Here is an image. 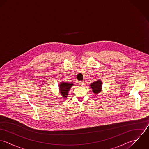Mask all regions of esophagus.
Listing matches in <instances>:
<instances>
[{
  "instance_id": "1",
  "label": "esophagus",
  "mask_w": 149,
  "mask_h": 149,
  "mask_svg": "<svg viewBox=\"0 0 149 149\" xmlns=\"http://www.w3.org/2000/svg\"><path fill=\"white\" fill-rule=\"evenodd\" d=\"M84 81H79V85H80V86H83V85H84Z\"/></svg>"
}]
</instances>
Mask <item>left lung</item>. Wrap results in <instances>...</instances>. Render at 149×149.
I'll list each match as a JSON object with an SVG mask.
<instances>
[{"label": "left lung", "mask_w": 149, "mask_h": 149, "mask_svg": "<svg viewBox=\"0 0 149 149\" xmlns=\"http://www.w3.org/2000/svg\"><path fill=\"white\" fill-rule=\"evenodd\" d=\"M102 81L100 79H98L97 81L92 83L89 86L92 90L93 93L95 95H97L102 91Z\"/></svg>", "instance_id": "8db88e82"}]
</instances>
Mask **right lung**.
Returning a JSON list of instances; mask_svg holds the SVG:
<instances>
[{"mask_svg": "<svg viewBox=\"0 0 149 149\" xmlns=\"http://www.w3.org/2000/svg\"><path fill=\"white\" fill-rule=\"evenodd\" d=\"M73 85V83L70 82H65L63 81L59 84V92L63 96L64 99H65L69 93V92Z\"/></svg>", "mask_w": 149, "mask_h": 149, "instance_id": "obj_1", "label": "right lung"}]
</instances>
